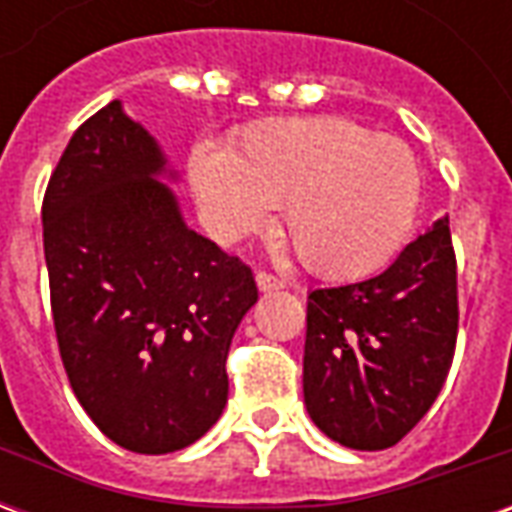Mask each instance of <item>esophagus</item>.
<instances>
[{
    "instance_id": "esophagus-1",
    "label": "esophagus",
    "mask_w": 512,
    "mask_h": 512,
    "mask_svg": "<svg viewBox=\"0 0 512 512\" xmlns=\"http://www.w3.org/2000/svg\"><path fill=\"white\" fill-rule=\"evenodd\" d=\"M255 282L260 293H274V290L285 288V282H282V279L271 277V274H266V271H257Z\"/></svg>"
}]
</instances>
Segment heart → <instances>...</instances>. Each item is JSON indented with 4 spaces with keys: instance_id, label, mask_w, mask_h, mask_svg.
<instances>
[{
    "instance_id": "1",
    "label": "heart",
    "mask_w": 512,
    "mask_h": 512,
    "mask_svg": "<svg viewBox=\"0 0 512 512\" xmlns=\"http://www.w3.org/2000/svg\"><path fill=\"white\" fill-rule=\"evenodd\" d=\"M189 178L216 241L282 227L301 263L321 277H362L406 241L419 208V167L395 136L345 117H277L244 128L233 150L200 142Z\"/></svg>"
}]
</instances>
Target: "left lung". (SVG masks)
<instances>
[{
  "label": "left lung",
  "instance_id": "left-lung-1",
  "mask_svg": "<svg viewBox=\"0 0 512 512\" xmlns=\"http://www.w3.org/2000/svg\"><path fill=\"white\" fill-rule=\"evenodd\" d=\"M455 337L458 282L444 216L376 277L307 296V414L343 447H392L439 397Z\"/></svg>",
  "mask_w": 512,
  "mask_h": 512
}]
</instances>
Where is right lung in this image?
<instances>
[{"label": "right lung", "mask_w": 512, "mask_h": 512, "mask_svg": "<svg viewBox=\"0 0 512 512\" xmlns=\"http://www.w3.org/2000/svg\"><path fill=\"white\" fill-rule=\"evenodd\" d=\"M178 172L120 101L84 123L43 197L51 312L68 381L106 439L164 455L227 406V351L252 271L191 230Z\"/></svg>", "instance_id": "add662e5"}]
</instances>
